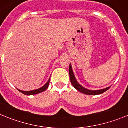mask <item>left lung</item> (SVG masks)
Here are the masks:
<instances>
[{
    "instance_id": "left-lung-1",
    "label": "left lung",
    "mask_w": 128,
    "mask_h": 128,
    "mask_svg": "<svg viewBox=\"0 0 128 128\" xmlns=\"http://www.w3.org/2000/svg\"><path fill=\"white\" fill-rule=\"evenodd\" d=\"M69 73H70V80L72 82V85L73 86V87L76 89V90L78 92H81V93L86 94V95H100L102 93H104L107 90H108L110 88V87H108L107 88L103 89V90H96V91H92V90H88L87 89L83 88L82 86L80 85L77 82V81L75 79V77L74 76L73 72L72 71V65H70V68H69Z\"/></svg>"
}]
</instances>
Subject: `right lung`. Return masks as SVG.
<instances>
[{
    "mask_svg": "<svg viewBox=\"0 0 128 128\" xmlns=\"http://www.w3.org/2000/svg\"><path fill=\"white\" fill-rule=\"evenodd\" d=\"M50 79L48 81V82L46 83V84L45 85L43 86V87L40 88H39V89H38V90H36L30 91V92H23V91L19 90H18L26 95H36V94H38V93H41V92H44V91L47 90V88H48V86H49V84H50Z\"/></svg>",
    "mask_w": 128,
    "mask_h": 128,
    "instance_id": "add662e5",
    "label": "right lung"
}]
</instances>
